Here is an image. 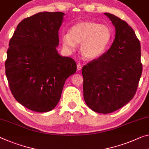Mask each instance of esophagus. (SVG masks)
<instances>
[{
  "label": "esophagus",
  "instance_id": "obj_1",
  "mask_svg": "<svg viewBox=\"0 0 149 149\" xmlns=\"http://www.w3.org/2000/svg\"><path fill=\"white\" fill-rule=\"evenodd\" d=\"M82 68V65H81V64H78L77 65V69L79 70H81Z\"/></svg>",
  "mask_w": 149,
  "mask_h": 149
}]
</instances>
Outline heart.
Returning <instances> with one entry per match:
<instances>
[{"label": "heart", "instance_id": "1", "mask_svg": "<svg viewBox=\"0 0 149 149\" xmlns=\"http://www.w3.org/2000/svg\"><path fill=\"white\" fill-rule=\"evenodd\" d=\"M112 32L108 26L91 20H82L72 25L69 34L62 36L66 51L73 52L80 45V52L84 58L93 60L102 56L111 45Z\"/></svg>", "mask_w": 149, "mask_h": 149}]
</instances>
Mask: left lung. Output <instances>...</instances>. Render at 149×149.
Segmentation results:
<instances>
[{"label":"left lung","instance_id":"left-lung-1","mask_svg":"<svg viewBox=\"0 0 149 149\" xmlns=\"http://www.w3.org/2000/svg\"><path fill=\"white\" fill-rule=\"evenodd\" d=\"M115 27L111 47L82 68L83 95L87 106L98 113H111L127 104L135 95L143 67L141 44L125 20L104 13Z\"/></svg>","mask_w":149,"mask_h":149}]
</instances>
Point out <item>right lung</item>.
<instances>
[{
	"label": "right lung",
	"instance_id": "right-lung-1",
	"mask_svg": "<svg viewBox=\"0 0 149 149\" xmlns=\"http://www.w3.org/2000/svg\"><path fill=\"white\" fill-rule=\"evenodd\" d=\"M65 14L42 12L22 20L9 42L5 73L13 95L31 111L45 113L58 104L66 80L77 70L72 58L56 51Z\"/></svg>",
	"mask_w": 149,
	"mask_h": 149
}]
</instances>
